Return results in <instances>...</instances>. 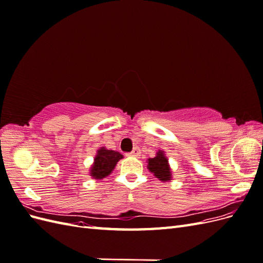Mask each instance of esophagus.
<instances>
[{
    "label": "esophagus",
    "mask_w": 263,
    "mask_h": 263,
    "mask_svg": "<svg viewBox=\"0 0 263 263\" xmlns=\"http://www.w3.org/2000/svg\"><path fill=\"white\" fill-rule=\"evenodd\" d=\"M127 156H132V157H136V158H138L139 156H140V150H139V148H135L132 153H129V154H127Z\"/></svg>",
    "instance_id": "esophagus-1"
}]
</instances>
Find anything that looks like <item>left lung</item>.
Masks as SVG:
<instances>
[{"label": "left lung", "mask_w": 263, "mask_h": 263, "mask_svg": "<svg viewBox=\"0 0 263 263\" xmlns=\"http://www.w3.org/2000/svg\"><path fill=\"white\" fill-rule=\"evenodd\" d=\"M147 168L154 176L162 182H169L172 180V170L169 164V159L165 157L163 150L159 149L156 157L149 158L147 160Z\"/></svg>", "instance_id": "left-lung-1"}]
</instances>
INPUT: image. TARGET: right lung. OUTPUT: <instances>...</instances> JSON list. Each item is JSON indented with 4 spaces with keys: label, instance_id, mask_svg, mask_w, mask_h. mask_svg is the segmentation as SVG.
<instances>
[{
    "label": "right lung",
    "instance_id": "1",
    "mask_svg": "<svg viewBox=\"0 0 263 263\" xmlns=\"http://www.w3.org/2000/svg\"><path fill=\"white\" fill-rule=\"evenodd\" d=\"M123 159L118 151L101 147L98 149L94 161L90 168V176L95 180H102L113 172L117 162Z\"/></svg>",
    "mask_w": 263,
    "mask_h": 263
}]
</instances>
